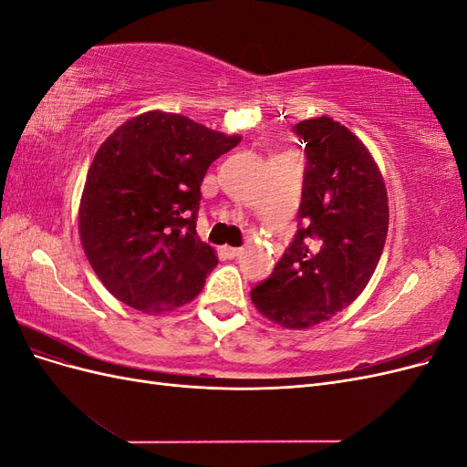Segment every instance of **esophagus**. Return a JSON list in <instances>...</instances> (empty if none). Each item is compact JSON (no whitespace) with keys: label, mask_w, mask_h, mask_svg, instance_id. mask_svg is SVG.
I'll return each mask as SVG.
<instances>
[{"label":"esophagus","mask_w":467,"mask_h":467,"mask_svg":"<svg viewBox=\"0 0 467 467\" xmlns=\"http://www.w3.org/2000/svg\"><path fill=\"white\" fill-rule=\"evenodd\" d=\"M223 253H225V255H228L230 259H235V257L242 255V247H223Z\"/></svg>","instance_id":"34e87169"}]
</instances>
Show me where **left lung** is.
<instances>
[{
  "instance_id": "1",
  "label": "left lung",
  "mask_w": 467,
  "mask_h": 467,
  "mask_svg": "<svg viewBox=\"0 0 467 467\" xmlns=\"http://www.w3.org/2000/svg\"><path fill=\"white\" fill-rule=\"evenodd\" d=\"M306 144L300 225L273 275L251 290L257 312L309 329L355 302L384 251L389 206L370 150L329 117L294 126Z\"/></svg>"
}]
</instances>
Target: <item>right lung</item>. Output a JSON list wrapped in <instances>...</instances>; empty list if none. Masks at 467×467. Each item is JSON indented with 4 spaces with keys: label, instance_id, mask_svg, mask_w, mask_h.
Here are the masks:
<instances>
[{
    "label": "right lung",
    "instance_id": "right-lung-1",
    "mask_svg": "<svg viewBox=\"0 0 467 467\" xmlns=\"http://www.w3.org/2000/svg\"><path fill=\"white\" fill-rule=\"evenodd\" d=\"M242 142L175 112L148 110L99 146L79 201V239L105 288L138 312L189 304L218 265L196 234L210 163Z\"/></svg>",
    "mask_w": 467,
    "mask_h": 467
}]
</instances>
